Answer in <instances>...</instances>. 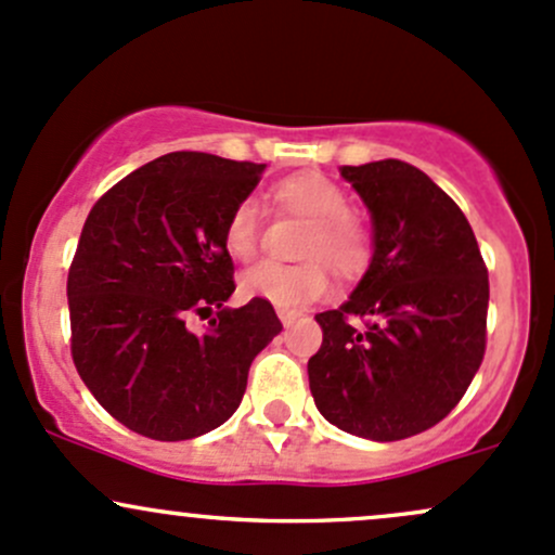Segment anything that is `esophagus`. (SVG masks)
Returning <instances> with one entry per match:
<instances>
[{
  "instance_id": "esophagus-1",
  "label": "esophagus",
  "mask_w": 555,
  "mask_h": 555,
  "mask_svg": "<svg viewBox=\"0 0 555 555\" xmlns=\"http://www.w3.org/2000/svg\"><path fill=\"white\" fill-rule=\"evenodd\" d=\"M278 314H280V320H283L285 327L299 323V320L304 318V312H299V309H278Z\"/></svg>"
}]
</instances>
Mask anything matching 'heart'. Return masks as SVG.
<instances>
[{
  "mask_svg": "<svg viewBox=\"0 0 555 555\" xmlns=\"http://www.w3.org/2000/svg\"><path fill=\"white\" fill-rule=\"evenodd\" d=\"M272 201L283 211L307 219L299 256L301 264L261 261L241 280V291L251 299H264L278 309H296L327 294V268L341 280L365 275L375 256V230L371 219L349 208L347 190L318 171H299L272 184ZM222 243L237 261L254 259L259 248V211L254 201L232 206L224 219Z\"/></svg>",
  "mask_w": 555,
  "mask_h": 555,
  "instance_id": "obj_1",
  "label": "heart"
}]
</instances>
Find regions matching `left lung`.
Masks as SVG:
<instances>
[{
	"label": "left lung",
	"mask_w": 555,
	"mask_h": 555,
	"mask_svg": "<svg viewBox=\"0 0 555 555\" xmlns=\"http://www.w3.org/2000/svg\"><path fill=\"white\" fill-rule=\"evenodd\" d=\"M373 214L375 256L349 301L314 314L309 389L325 421L397 442L461 402L487 349L490 278L466 214L421 169L341 166Z\"/></svg>",
	"instance_id": "left-lung-1"
}]
</instances>
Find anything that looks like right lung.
<instances>
[{
    "label": "right lung",
    "mask_w": 555,
    "mask_h": 555,
    "mask_svg": "<svg viewBox=\"0 0 555 555\" xmlns=\"http://www.w3.org/2000/svg\"><path fill=\"white\" fill-rule=\"evenodd\" d=\"M264 164L177 151L116 182L89 211L68 270L70 357L87 389L142 437L182 442L222 426L248 367L283 331L270 301L228 309L224 219ZM215 320L204 334L190 317Z\"/></svg>",
    "instance_id": "obj_1"
}]
</instances>
